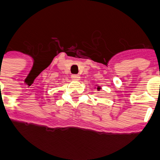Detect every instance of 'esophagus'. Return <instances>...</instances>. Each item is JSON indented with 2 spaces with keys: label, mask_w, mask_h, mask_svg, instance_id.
Wrapping results in <instances>:
<instances>
[{
  "label": "esophagus",
  "mask_w": 160,
  "mask_h": 160,
  "mask_svg": "<svg viewBox=\"0 0 160 160\" xmlns=\"http://www.w3.org/2000/svg\"><path fill=\"white\" fill-rule=\"evenodd\" d=\"M72 79L74 81H78L80 80V76L79 75H72Z\"/></svg>",
  "instance_id": "obj_1"
}]
</instances>
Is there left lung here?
<instances>
[{
	"instance_id": "8db88e82",
	"label": "left lung",
	"mask_w": 160,
	"mask_h": 160,
	"mask_svg": "<svg viewBox=\"0 0 160 160\" xmlns=\"http://www.w3.org/2000/svg\"><path fill=\"white\" fill-rule=\"evenodd\" d=\"M95 88H97V90H98V91H100V89H101V87H100V86H98V85H95Z\"/></svg>"
}]
</instances>
